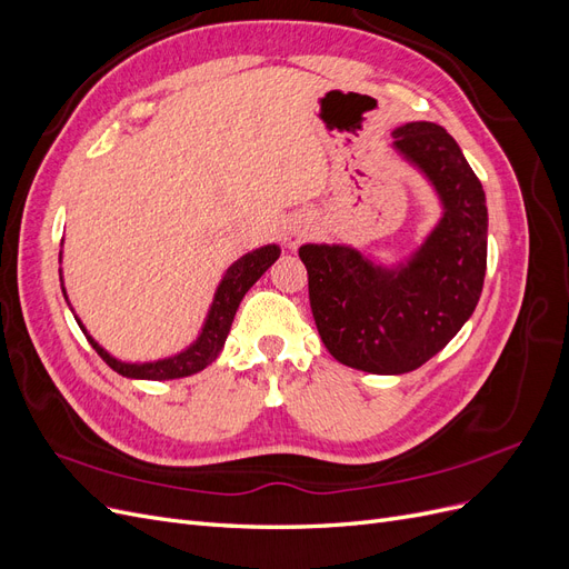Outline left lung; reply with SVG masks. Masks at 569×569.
Wrapping results in <instances>:
<instances>
[{
  "instance_id": "8db88e82",
  "label": "left lung",
  "mask_w": 569,
  "mask_h": 569,
  "mask_svg": "<svg viewBox=\"0 0 569 569\" xmlns=\"http://www.w3.org/2000/svg\"><path fill=\"white\" fill-rule=\"evenodd\" d=\"M393 147L432 180L443 218L403 270L375 268L349 247L306 244L308 299L325 349L372 375L418 370L475 311L487 272V199L453 137L406 123Z\"/></svg>"
}]
</instances>
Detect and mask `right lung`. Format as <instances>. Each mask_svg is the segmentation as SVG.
Masks as SVG:
<instances>
[{
  "label": "right lung",
  "mask_w": 569,
  "mask_h": 569,
  "mask_svg": "<svg viewBox=\"0 0 569 569\" xmlns=\"http://www.w3.org/2000/svg\"><path fill=\"white\" fill-rule=\"evenodd\" d=\"M278 256H280V247L270 244L239 258V261L226 272V278H222L216 291L211 313L203 325L201 337L187 351L173 358L157 360V363H120V360L111 358L104 349H101L92 337H88L92 349L101 356V360H104L109 368H113L123 377H132V380H178V377H187L203 370L206 366H211L218 358V353L222 351V343L228 339L239 301L244 299V295L256 284V280L261 278L274 261H278Z\"/></svg>",
  "instance_id": "obj_1"
}]
</instances>
